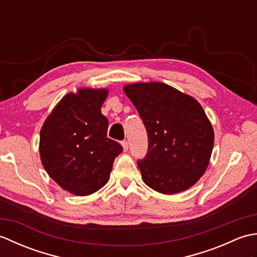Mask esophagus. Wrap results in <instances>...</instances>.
Segmentation results:
<instances>
[{"label": "esophagus", "instance_id": "obj_1", "mask_svg": "<svg viewBox=\"0 0 257 257\" xmlns=\"http://www.w3.org/2000/svg\"><path fill=\"white\" fill-rule=\"evenodd\" d=\"M121 145H122V148H123V150H124V151H127V150H128V143H127V140H123V141H121Z\"/></svg>", "mask_w": 257, "mask_h": 257}]
</instances>
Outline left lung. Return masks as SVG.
<instances>
[{
	"mask_svg": "<svg viewBox=\"0 0 257 257\" xmlns=\"http://www.w3.org/2000/svg\"><path fill=\"white\" fill-rule=\"evenodd\" d=\"M123 90L148 135V151L137 161L144 182L163 194L192 187L205 172L214 144L203 108L162 83L133 84Z\"/></svg>",
	"mask_w": 257,
	"mask_h": 257,
	"instance_id": "1",
	"label": "left lung"
}]
</instances>
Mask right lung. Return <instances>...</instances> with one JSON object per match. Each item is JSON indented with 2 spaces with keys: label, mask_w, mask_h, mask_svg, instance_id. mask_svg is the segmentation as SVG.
Here are the masks:
<instances>
[{
  "label": "right lung",
  "mask_w": 257,
  "mask_h": 257,
  "mask_svg": "<svg viewBox=\"0 0 257 257\" xmlns=\"http://www.w3.org/2000/svg\"><path fill=\"white\" fill-rule=\"evenodd\" d=\"M107 89H79L54 108L41 130V160L50 177L75 195L105 185L122 147L107 138L108 119L100 108Z\"/></svg>",
  "instance_id": "obj_1"
}]
</instances>
